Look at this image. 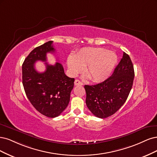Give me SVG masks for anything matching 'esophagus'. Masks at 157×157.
I'll return each mask as SVG.
<instances>
[{
    "label": "esophagus",
    "mask_w": 157,
    "mask_h": 157,
    "mask_svg": "<svg viewBox=\"0 0 157 157\" xmlns=\"http://www.w3.org/2000/svg\"><path fill=\"white\" fill-rule=\"evenodd\" d=\"M74 85H83V83L81 82L78 79H75L74 82Z\"/></svg>",
    "instance_id": "34e87169"
}]
</instances>
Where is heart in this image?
<instances>
[{"mask_svg":"<svg viewBox=\"0 0 157 157\" xmlns=\"http://www.w3.org/2000/svg\"><path fill=\"white\" fill-rule=\"evenodd\" d=\"M117 62V56L113 52L100 48H85L74 57H69L68 67L73 75L85 67V72L92 82H100L109 77Z\"/></svg>","mask_w":157,"mask_h":157,"instance_id":"b5f03b06","label":"heart"}]
</instances>
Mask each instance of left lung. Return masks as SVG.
Listing matches in <instances>:
<instances>
[{"instance_id":"obj_1","label":"left lung","mask_w":157,"mask_h":157,"mask_svg":"<svg viewBox=\"0 0 157 157\" xmlns=\"http://www.w3.org/2000/svg\"><path fill=\"white\" fill-rule=\"evenodd\" d=\"M134 70L129 55L123 58L113 74L97 85H85L86 104L91 113L99 118H106L117 112L127 99L133 85Z\"/></svg>"}]
</instances>
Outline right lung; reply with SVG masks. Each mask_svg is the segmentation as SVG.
<instances>
[{
    "mask_svg": "<svg viewBox=\"0 0 157 157\" xmlns=\"http://www.w3.org/2000/svg\"><path fill=\"white\" fill-rule=\"evenodd\" d=\"M53 41L34 48L25 59L22 66V82L30 102L38 112L48 117L60 115L70 102L74 78L64 74L63 65L45 63V70L38 72L34 64L47 61L48 53H55Z\"/></svg>",
    "mask_w": 157,
    "mask_h": 157,
    "instance_id": "add662e5",
    "label": "right lung"
}]
</instances>
